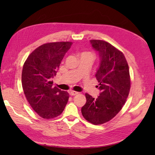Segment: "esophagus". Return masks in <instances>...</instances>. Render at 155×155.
I'll use <instances>...</instances> for the list:
<instances>
[{
    "instance_id": "34e87169",
    "label": "esophagus",
    "mask_w": 155,
    "mask_h": 155,
    "mask_svg": "<svg viewBox=\"0 0 155 155\" xmlns=\"http://www.w3.org/2000/svg\"><path fill=\"white\" fill-rule=\"evenodd\" d=\"M78 94V92H77V91H71L70 92V94L71 96H75V95H77V94Z\"/></svg>"
}]
</instances>
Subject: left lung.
Masks as SVG:
<instances>
[{"label": "left lung", "mask_w": 155, "mask_h": 155, "mask_svg": "<svg viewBox=\"0 0 155 155\" xmlns=\"http://www.w3.org/2000/svg\"><path fill=\"white\" fill-rule=\"evenodd\" d=\"M90 44L98 52L100 65L96 73L101 90L95 99L85 94L87 102L81 108L86 120L93 124L109 122L122 109L129 94V68L124 54L103 40H91Z\"/></svg>", "instance_id": "obj_1"}]
</instances>
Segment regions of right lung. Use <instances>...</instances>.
<instances>
[{
  "instance_id": "right-lung-1",
  "label": "right lung",
  "mask_w": 155,
  "mask_h": 155,
  "mask_svg": "<svg viewBox=\"0 0 155 155\" xmlns=\"http://www.w3.org/2000/svg\"><path fill=\"white\" fill-rule=\"evenodd\" d=\"M72 44L70 41L44 44L31 52L23 65L25 95L33 109L43 118L57 117L67 104L69 94L53 87L52 78Z\"/></svg>"
}]
</instances>
